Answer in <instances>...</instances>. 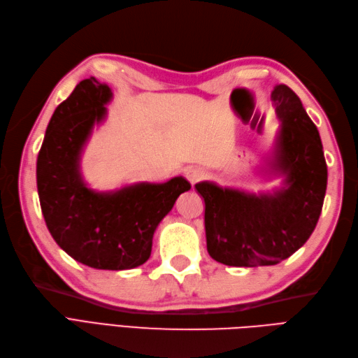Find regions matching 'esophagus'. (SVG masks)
<instances>
[{
    "label": "esophagus",
    "mask_w": 358,
    "mask_h": 358,
    "mask_svg": "<svg viewBox=\"0 0 358 358\" xmlns=\"http://www.w3.org/2000/svg\"><path fill=\"white\" fill-rule=\"evenodd\" d=\"M187 179L191 182V185H194V183H197L200 180H203L206 178V171L203 169H199V167H194V169H189L187 170L185 173Z\"/></svg>",
    "instance_id": "esophagus-1"
}]
</instances>
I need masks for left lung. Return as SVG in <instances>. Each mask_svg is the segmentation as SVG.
I'll return each mask as SVG.
<instances>
[{
    "mask_svg": "<svg viewBox=\"0 0 358 358\" xmlns=\"http://www.w3.org/2000/svg\"><path fill=\"white\" fill-rule=\"evenodd\" d=\"M272 101L280 121L268 164L284 187L251 194L199 182L204 200L208 252L236 267L273 266L306 243L320 220L327 164L320 133L296 92L276 85Z\"/></svg>",
    "mask_w": 358,
    "mask_h": 358,
    "instance_id": "1",
    "label": "left lung"
}]
</instances>
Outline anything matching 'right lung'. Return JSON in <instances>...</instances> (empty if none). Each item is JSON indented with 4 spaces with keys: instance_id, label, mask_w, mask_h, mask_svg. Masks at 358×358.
<instances>
[{
    "instance_id": "right-lung-1",
    "label": "right lung",
    "mask_w": 358,
    "mask_h": 358,
    "mask_svg": "<svg viewBox=\"0 0 358 358\" xmlns=\"http://www.w3.org/2000/svg\"><path fill=\"white\" fill-rule=\"evenodd\" d=\"M112 90L95 78L82 80L53 112L37 158V189L53 239L76 262L100 270L142 266L158 224L191 183H134L116 191L88 188L80 155L95 124L106 119Z\"/></svg>"
}]
</instances>
